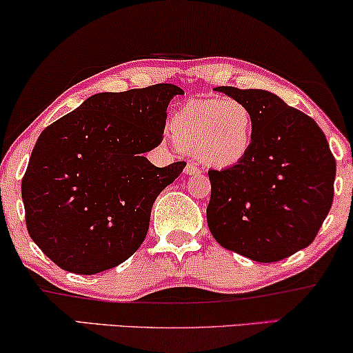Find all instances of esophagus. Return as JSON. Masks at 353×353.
<instances>
[{"mask_svg":"<svg viewBox=\"0 0 353 353\" xmlns=\"http://www.w3.org/2000/svg\"><path fill=\"white\" fill-rule=\"evenodd\" d=\"M185 173H186V175H198V173H201V168L193 162H188V165L185 168Z\"/></svg>","mask_w":353,"mask_h":353,"instance_id":"obj_1","label":"esophagus"}]
</instances>
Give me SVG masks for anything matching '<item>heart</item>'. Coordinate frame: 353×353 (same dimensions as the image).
<instances>
[{
  "label": "heart",
  "mask_w": 353,
  "mask_h": 353,
  "mask_svg": "<svg viewBox=\"0 0 353 353\" xmlns=\"http://www.w3.org/2000/svg\"><path fill=\"white\" fill-rule=\"evenodd\" d=\"M173 139L208 165L225 168L248 155L254 139L253 112L235 99H199L178 108Z\"/></svg>",
  "instance_id": "b5f03b06"
}]
</instances>
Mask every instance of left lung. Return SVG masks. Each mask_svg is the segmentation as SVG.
Returning a JSON list of instances; mask_svg holds the SVG:
<instances>
[{
    "instance_id": "obj_1",
    "label": "left lung",
    "mask_w": 353,
    "mask_h": 353,
    "mask_svg": "<svg viewBox=\"0 0 353 353\" xmlns=\"http://www.w3.org/2000/svg\"><path fill=\"white\" fill-rule=\"evenodd\" d=\"M253 112L241 162L209 170L208 225L223 248L276 263L311 245L334 198L336 159L316 121L261 89L216 87Z\"/></svg>"
}]
</instances>
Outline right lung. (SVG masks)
<instances>
[{"label": "right lung", "mask_w": 353, "mask_h": 353, "mask_svg": "<svg viewBox=\"0 0 353 353\" xmlns=\"http://www.w3.org/2000/svg\"><path fill=\"white\" fill-rule=\"evenodd\" d=\"M183 94L173 84L95 94L42 131L22 201L30 238L57 266L92 276L136 253L154 201L186 167L143 155L162 143L168 103Z\"/></svg>", "instance_id": "obj_1"}]
</instances>
